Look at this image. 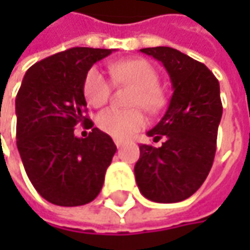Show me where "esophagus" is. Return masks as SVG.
<instances>
[{"label":"esophagus","mask_w":250,"mask_h":250,"mask_svg":"<svg viewBox=\"0 0 250 250\" xmlns=\"http://www.w3.org/2000/svg\"><path fill=\"white\" fill-rule=\"evenodd\" d=\"M124 145H125V143H124L122 140H115V146H117L118 149H120V147H122Z\"/></svg>","instance_id":"34e87169"}]
</instances>
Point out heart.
Returning a JSON list of instances; mask_svg holds the SVG:
<instances>
[{
  "instance_id": "1",
  "label": "heart",
  "mask_w": 250,
  "mask_h": 250,
  "mask_svg": "<svg viewBox=\"0 0 250 250\" xmlns=\"http://www.w3.org/2000/svg\"><path fill=\"white\" fill-rule=\"evenodd\" d=\"M110 73L114 82L133 87L129 100L133 108L122 110L110 107L101 111L96 121L104 133L117 139H125L146 125V118L139 107L150 114H156L166 105L167 96L159 84L157 69L147 60L132 58L111 63ZM83 91L90 105L101 107L110 99L112 82L101 69L91 68L86 75Z\"/></svg>"
}]
</instances>
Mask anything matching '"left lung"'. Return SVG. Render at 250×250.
Segmentation results:
<instances>
[{
    "mask_svg": "<svg viewBox=\"0 0 250 250\" xmlns=\"http://www.w3.org/2000/svg\"><path fill=\"white\" fill-rule=\"evenodd\" d=\"M166 66L172 83L167 112L147 132L161 146L140 145L135 177L140 193L157 203L192 196L208 175L223 115L220 83L205 63L171 47L142 48Z\"/></svg>",
    "mask_w": 250,
    "mask_h": 250,
    "instance_id": "obj_1",
    "label": "left lung"
}]
</instances>
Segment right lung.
I'll use <instances>...</instances> for the list:
<instances>
[{"label":"right lung","mask_w":250,"mask_h":250,"mask_svg":"<svg viewBox=\"0 0 250 250\" xmlns=\"http://www.w3.org/2000/svg\"><path fill=\"white\" fill-rule=\"evenodd\" d=\"M112 50L73 47L27 69L16 94V145L34 189L57 206H82L100 193L117 146L93 128L83 84L93 63ZM81 122L92 130L76 138Z\"/></svg>","instance_id":"right-lung-1"}]
</instances>
